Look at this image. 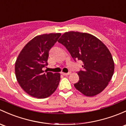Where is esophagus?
<instances>
[{
	"label": "esophagus",
	"instance_id": "1",
	"mask_svg": "<svg viewBox=\"0 0 126 126\" xmlns=\"http://www.w3.org/2000/svg\"><path fill=\"white\" fill-rule=\"evenodd\" d=\"M71 74V72H67V73H64V72H63V73H62V74H63V75H64V76H67V75H69V74Z\"/></svg>",
	"mask_w": 126,
	"mask_h": 126
}]
</instances>
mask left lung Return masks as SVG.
Segmentation results:
<instances>
[{"label": "left lung", "instance_id": "8db88e82", "mask_svg": "<svg viewBox=\"0 0 126 126\" xmlns=\"http://www.w3.org/2000/svg\"><path fill=\"white\" fill-rule=\"evenodd\" d=\"M58 42L65 46L75 62H83L75 88L87 96L101 92L114 72V62L105 45L91 34L74 31L63 34Z\"/></svg>", "mask_w": 126, "mask_h": 126}]
</instances>
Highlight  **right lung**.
<instances>
[{
    "mask_svg": "<svg viewBox=\"0 0 126 126\" xmlns=\"http://www.w3.org/2000/svg\"><path fill=\"white\" fill-rule=\"evenodd\" d=\"M60 33L37 35L24 46L16 60L15 73L21 87L30 95L45 98L55 91L60 81L59 73L42 70L47 65L49 52Z\"/></svg>",
    "mask_w": 126,
    "mask_h": 126,
    "instance_id": "1",
    "label": "right lung"
}]
</instances>
